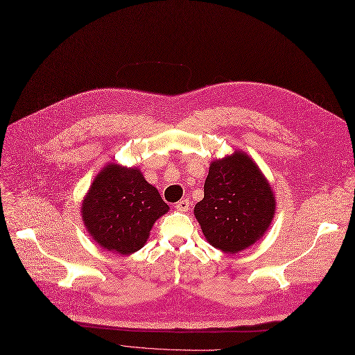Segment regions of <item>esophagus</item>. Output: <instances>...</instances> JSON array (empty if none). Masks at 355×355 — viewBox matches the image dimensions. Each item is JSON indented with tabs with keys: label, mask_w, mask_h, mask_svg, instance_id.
I'll list each match as a JSON object with an SVG mask.
<instances>
[{
	"label": "esophagus",
	"mask_w": 355,
	"mask_h": 355,
	"mask_svg": "<svg viewBox=\"0 0 355 355\" xmlns=\"http://www.w3.org/2000/svg\"><path fill=\"white\" fill-rule=\"evenodd\" d=\"M190 204H191L190 200L182 198V200H180L178 202H175V209L180 210V211H187V210L190 209Z\"/></svg>",
	"instance_id": "34e87169"
}]
</instances>
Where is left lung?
<instances>
[{
  "label": "left lung",
  "instance_id": "8db88e82",
  "mask_svg": "<svg viewBox=\"0 0 355 355\" xmlns=\"http://www.w3.org/2000/svg\"><path fill=\"white\" fill-rule=\"evenodd\" d=\"M194 214L207 241L226 253L253 245L275 214L272 189L257 165L243 153L211 162L204 198Z\"/></svg>",
  "mask_w": 355,
  "mask_h": 355
}]
</instances>
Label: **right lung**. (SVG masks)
Instances as JSON below:
<instances>
[{
	"label": "right lung",
	"instance_id": "1",
	"mask_svg": "<svg viewBox=\"0 0 355 355\" xmlns=\"http://www.w3.org/2000/svg\"><path fill=\"white\" fill-rule=\"evenodd\" d=\"M168 204L137 168L110 164L93 181L82 204L92 239L103 249L130 254L139 250Z\"/></svg>",
	"mask_w": 355,
	"mask_h": 355
}]
</instances>
